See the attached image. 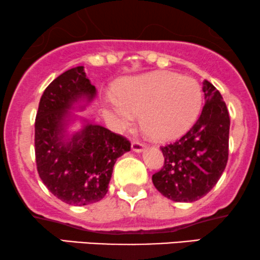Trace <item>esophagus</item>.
Masks as SVG:
<instances>
[{
    "instance_id": "1",
    "label": "esophagus",
    "mask_w": 260,
    "mask_h": 260,
    "mask_svg": "<svg viewBox=\"0 0 260 260\" xmlns=\"http://www.w3.org/2000/svg\"><path fill=\"white\" fill-rule=\"evenodd\" d=\"M131 148H133V150L136 151V153H141V151H143L146 146H144L143 143L138 142V141H134V142L131 143Z\"/></svg>"
}]
</instances>
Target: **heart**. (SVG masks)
Returning <instances> with one entry per match:
<instances>
[{
  "mask_svg": "<svg viewBox=\"0 0 260 260\" xmlns=\"http://www.w3.org/2000/svg\"><path fill=\"white\" fill-rule=\"evenodd\" d=\"M203 104V90L192 77L171 72L149 73L127 79L118 96L106 107L119 127L129 126L135 114L151 136L168 140L184 134L196 122Z\"/></svg>",
  "mask_w": 260,
  "mask_h": 260,
  "instance_id": "obj_1",
  "label": "heart"
}]
</instances>
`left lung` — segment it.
Returning a JSON list of instances; mask_svg holds the SVG:
<instances>
[{"instance_id":"left-lung-1","label":"left lung","mask_w":260,"mask_h":260,"mask_svg":"<svg viewBox=\"0 0 260 260\" xmlns=\"http://www.w3.org/2000/svg\"><path fill=\"white\" fill-rule=\"evenodd\" d=\"M205 104L193 126L173 143L161 147L165 162L153 174L154 186L168 200L191 203L216 185L228 161L231 119L221 93L203 81Z\"/></svg>"}]
</instances>
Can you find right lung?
Returning <instances> with one entry per match:
<instances>
[{"mask_svg": "<svg viewBox=\"0 0 260 260\" xmlns=\"http://www.w3.org/2000/svg\"><path fill=\"white\" fill-rule=\"evenodd\" d=\"M96 95L76 67L52 81L39 101L35 124L36 162L40 179L53 196L70 205H88L105 197L117 159L130 150L122 135L83 119L82 129L68 135L74 116Z\"/></svg>", "mask_w": 260, "mask_h": 260, "instance_id": "obj_1", "label": "right lung"}]
</instances>
